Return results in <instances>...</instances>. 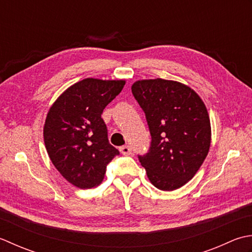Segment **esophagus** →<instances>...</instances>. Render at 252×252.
<instances>
[{"label": "esophagus", "instance_id": "obj_1", "mask_svg": "<svg viewBox=\"0 0 252 252\" xmlns=\"http://www.w3.org/2000/svg\"><path fill=\"white\" fill-rule=\"evenodd\" d=\"M120 151H121L122 155L128 156V155H130V153H131V148H130V146H123V147L120 148Z\"/></svg>", "mask_w": 252, "mask_h": 252}]
</instances>
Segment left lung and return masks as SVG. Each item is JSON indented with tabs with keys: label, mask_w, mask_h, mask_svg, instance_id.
<instances>
[{
	"label": "left lung",
	"mask_w": 252,
	"mask_h": 252,
	"mask_svg": "<svg viewBox=\"0 0 252 252\" xmlns=\"http://www.w3.org/2000/svg\"><path fill=\"white\" fill-rule=\"evenodd\" d=\"M151 135L148 153L138 156L149 181L161 190L187 184L207 158L211 125L203 101L188 86L161 78L131 86Z\"/></svg>",
	"instance_id": "left-lung-1"
}]
</instances>
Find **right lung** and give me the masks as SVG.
Instances as JSON below:
<instances>
[{
    "mask_svg": "<svg viewBox=\"0 0 252 252\" xmlns=\"http://www.w3.org/2000/svg\"><path fill=\"white\" fill-rule=\"evenodd\" d=\"M125 80L86 78L70 86L50 107L43 138L53 165L80 189L103 181L106 165L120 155L107 139L101 114L124 88Z\"/></svg>",
    "mask_w": 252,
    "mask_h": 252,
    "instance_id": "add662e5",
    "label": "right lung"
}]
</instances>
